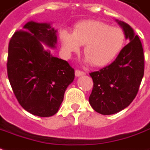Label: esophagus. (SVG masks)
I'll return each instance as SVG.
<instances>
[{"label": "esophagus", "instance_id": "1", "mask_svg": "<svg viewBox=\"0 0 150 150\" xmlns=\"http://www.w3.org/2000/svg\"><path fill=\"white\" fill-rule=\"evenodd\" d=\"M85 74H86V73H84V72L80 71V70H76V71H75V75H76V77H80V76L85 75Z\"/></svg>", "mask_w": 150, "mask_h": 150}]
</instances>
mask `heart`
Listing matches in <instances>:
<instances>
[{"instance_id": "1", "label": "heart", "mask_w": 150, "mask_h": 150, "mask_svg": "<svg viewBox=\"0 0 150 150\" xmlns=\"http://www.w3.org/2000/svg\"><path fill=\"white\" fill-rule=\"evenodd\" d=\"M59 38L63 54L67 58L78 53L81 45H85L84 61L96 67L110 63L119 54L125 43V34L121 29L92 20L79 22L73 33L63 30L60 32Z\"/></svg>"}]
</instances>
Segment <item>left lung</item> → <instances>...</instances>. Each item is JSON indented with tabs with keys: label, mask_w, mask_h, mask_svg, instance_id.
<instances>
[{
	"label": "left lung",
	"mask_w": 150,
	"mask_h": 150,
	"mask_svg": "<svg viewBox=\"0 0 150 150\" xmlns=\"http://www.w3.org/2000/svg\"><path fill=\"white\" fill-rule=\"evenodd\" d=\"M129 44L120 50L115 60L99 71L90 73L93 88L89 103L101 115H112L126 108L137 95L144 71V50L133 29L118 21Z\"/></svg>",
	"instance_id": "8db88e82"
}]
</instances>
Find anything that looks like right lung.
<instances>
[{
	"mask_svg": "<svg viewBox=\"0 0 150 150\" xmlns=\"http://www.w3.org/2000/svg\"><path fill=\"white\" fill-rule=\"evenodd\" d=\"M57 30L49 23L30 21L9 43L7 74L21 105L32 115H55L75 77L69 63L54 57L43 44L55 48Z\"/></svg>",
	"mask_w": 150,
	"mask_h": 150,
	"instance_id": "1",
	"label": "right lung"
}]
</instances>
